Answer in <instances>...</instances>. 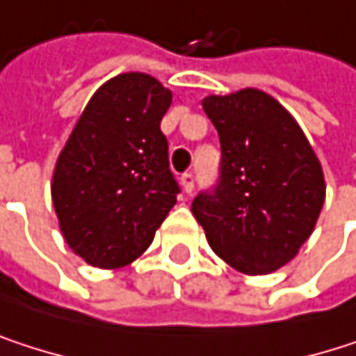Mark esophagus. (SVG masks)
Masks as SVG:
<instances>
[{
	"mask_svg": "<svg viewBox=\"0 0 356 356\" xmlns=\"http://www.w3.org/2000/svg\"><path fill=\"white\" fill-rule=\"evenodd\" d=\"M180 184H182V191H184L186 195H191L193 188H195V176H193V174H182V176H180Z\"/></svg>",
	"mask_w": 356,
	"mask_h": 356,
	"instance_id": "esophagus-1",
	"label": "esophagus"
}]
</instances>
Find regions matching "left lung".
Returning a JSON list of instances; mask_svg holds the SVG:
<instances>
[{"mask_svg":"<svg viewBox=\"0 0 356 356\" xmlns=\"http://www.w3.org/2000/svg\"><path fill=\"white\" fill-rule=\"evenodd\" d=\"M201 103L220 134L222 161L218 184L195 197L193 216L228 266L271 273L294 259L317 224L321 163L294 118L264 90Z\"/></svg>","mask_w":356,"mask_h":356,"instance_id":"obj_1","label":"left lung"}]
</instances>
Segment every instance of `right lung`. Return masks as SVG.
Listing matches in <instances>:
<instances>
[{
	"label": "right lung",
	"instance_id": "add662e5",
	"mask_svg": "<svg viewBox=\"0 0 356 356\" xmlns=\"http://www.w3.org/2000/svg\"><path fill=\"white\" fill-rule=\"evenodd\" d=\"M172 92L143 72L107 81L90 97L51 182L68 247L87 264L118 269L153 243L180 186L159 124Z\"/></svg>",
	"mask_w": 356,
	"mask_h": 356
}]
</instances>
